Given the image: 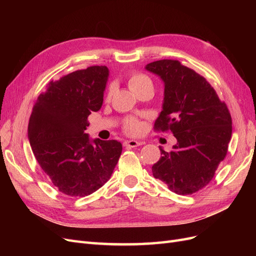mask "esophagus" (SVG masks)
<instances>
[{
	"mask_svg": "<svg viewBox=\"0 0 256 256\" xmlns=\"http://www.w3.org/2000/svg\"><path fill=\"white\" fill-rule=\"evenodd\" d=\"M142 145V142H138L136 140H128L124 142V146L127 147V148H132V147H136Z\"/></svg>",
	"mask_w": 256,
	"mask_h": 256,
	"instance_id": "34e87169",
	"label": "esophagus"
}]
</instances>
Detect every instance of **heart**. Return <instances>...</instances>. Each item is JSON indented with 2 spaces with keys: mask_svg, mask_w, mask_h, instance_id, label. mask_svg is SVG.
Segmentation results:
<instances>
[{
  "mask_svg": "<svg viewBox=\"0 0 256 256\" xmlns=\"http://www.w3.org/2000/svg\"><path fill=\"white\" fill-rule=\"evenodd\" d=\"M128 85H129V88L134 92L145 86H152V81L148 76H146L145 74H134L131 76L128 81ZM113 90H114L113 86H110L106 92V98H110L112 96ZM140 128H141L140 122L134 118H130L126 122L125 129L130 134H136L138 131L140 130Z\"/></svg>",
  "mask_w": 256,
  "mask_h": 256,
  "instance_id": "obj_1",
  "label": "heart"
}]
</instances>
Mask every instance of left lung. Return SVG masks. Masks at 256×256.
Here are the masks:
<instances>
[{"mask_svg":"<svg viewBox=\"0 0 256 256\" xmlns=\"http://www.w3.org/2000/svg\"><path fill=\"white\" fill-rule=\"evenodd\" d=\"M164 82L162 111L154 129H170L177 143L152 168L154 178L177 194H192L212 180L226 158L232 136V118L226 104L205 78L174 60L145 66Z\"/></svg>","mask_w":256,"mask_h":256,"instance_id":"8db88e82","label":"left lung"}]
</instances>
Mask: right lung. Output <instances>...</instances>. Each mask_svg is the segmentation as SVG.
<instances>
[{
  "mask_svg": "<svg viewBox=\"0 0 256 256\" xmlns=\"http://www.w3.org/2000/svg\"><path fill=\"white\" fill-rule=\"evenodd\" d=\"M109 69L92 66L49 83L30 114L28 136L36 160L52 184L70 196L92 194L110 180L122 146L92 140L88 118L104 102Z\"/></svg>",
  "mask_w": 256,
  "mask_h": 256,
  "instance_id": "obj_1",
  "label": "right lung"
}]
</instances>
